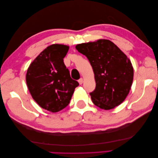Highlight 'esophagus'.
Segmentation results:
<instances>
[{"instance_id": "obj_1", "label": "esophagus", "mask_w": 158, "mask_h": 158, "mask_svg": "<svg viewBox=\"0 0 158 158\" xmlns=\"http://www.w3.org/2000/svg\"><path fill=\"white\" fill-rule=\"evenodd\" d=\"M78 82H79V83L80 85H81L82 83H83V79H82V78H80L79 80H78Z\"/></svg>"}]
</instances>
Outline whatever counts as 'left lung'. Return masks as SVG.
I'll return each instance as SVG.
<instances>
[{
	"mask_svg": "<svg viewBox=\"0 0 158 158\" xmlns=\"http://www.w3.org/2000/svg\"><path fill=\"white\" fill-rule=\"evenodd\" d=\"M77 51L90 62L96 81V88L90 96L99 108H115L126 99L133 81L134 70L130 60L109 40L81 43Z\"/></svg>",
	"mask_w": 158,
	"mask_h": 158,
	"instance_id": "8db88e82",
	"label": "left lung"
}]
</instances>
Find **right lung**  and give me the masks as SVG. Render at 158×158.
<instances>
[{"label":"right lung","mask_w":158,"mask_h":158,"mask_svg":"<svg viewBox=\"0 0 158 158\" xmlns=\"http://www.w3.org/2000/svg\"><path fill=\"white\" fill-rule=\"evenodd\" d=\"M69 49L60 44L48 47L31 64L26 73V83L33 99L41 108L52 113L69 105L79 85L64 63Z\"/></svg>","instance_id":"obj_1"}]
</instances>
